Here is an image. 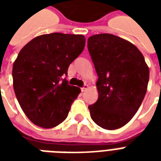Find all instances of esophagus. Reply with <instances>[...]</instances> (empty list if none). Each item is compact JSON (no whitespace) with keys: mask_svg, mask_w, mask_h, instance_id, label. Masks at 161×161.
Instances as JSON below:
<instances>
[{"mask_svg":"<svg viewBox=\"0 0 161 161\" xmlns=\"http://www.w3.org/2000/svg\"><path fill=\"white\" fill-rule=\"evenodd\" d=\"M88 88V85H87V84H85V85L83 86V88H81V90H82V92H85L87 89Z\"/></svg>","mask_w":161,"mask_h":161,"instance_id":"esophagus-1","label":"esophagus"}]
</instances>
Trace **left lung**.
<instances>
[{
    "instance_id": "left-lung-1",
    "label": "left lung",
    "mask_w": 161,
    "mask_h": 161,
    "mask_svg": "<svg viewBox=\"0 0 161 161\" xmlns=\"http://www.w3.org/2000/svg\"><path fill=\"white\" fill-rule=\"evenodd\" d=\"M88 49L98 77V98L88 106L90 116L103 129H119L141 105L147 91L149 68L134 44L112 34L89 36Z\"/></svg>"
}]
</instances>
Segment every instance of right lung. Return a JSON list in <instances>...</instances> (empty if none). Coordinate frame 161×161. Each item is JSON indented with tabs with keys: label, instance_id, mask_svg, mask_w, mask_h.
Here are the masks:
<instances>
[{
	"label": "right lung",
	"instance_id": "obj_1",
	"mask_svg": "<svg viewBox=\"0 0 161 161\" xmlns=\"http://www.w3.org/2000/svg\"><path fill=\"white\" fill-rule=\"evenodd\" d=\"M84 46L83 35L54 32L36 36L20 51L12 68L13 88L21 109L34 125L51 129L68 117L81 90L63 77Z\"/></svg>",
	"mask_w": 161,
	"mask_h": 161
}]
</instances>
